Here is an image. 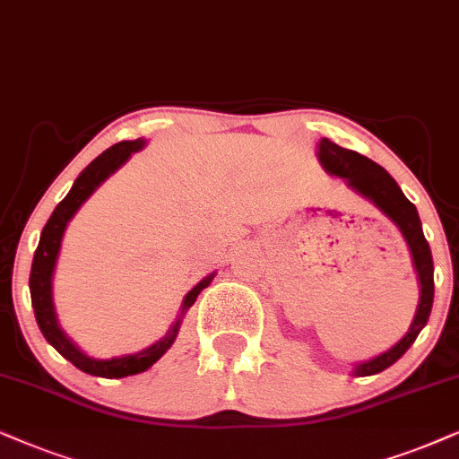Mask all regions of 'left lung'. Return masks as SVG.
I'll list each match as a JSON object with an SVG mask.
<instances>
[{"instance_id": "8db88e82", "label": "left lung", "mask_w": 459, "mask_h": 459, "mask_svg": "<svg viewBox=\"0 0 459 459\" xmlns=\"http://www.w3.org/2000/svg\"><path fill=\"white\" fill-rule=\"evenodd\" d=\"M317 160H320V165L328 176L345 179V184L353 193H358L359 196L373 203L377 210L396 224L403 239L407 241L411 258H413L417 281H420V305H417L409 333L398 343H394L390 350H385L384 353L370 359H364V362H356L351 368L353 377L377 375L387 367H392L398 358H403V353L413 345L417 334L428 324L434 300L432 252L426 237H423L417 207L404 196V193L396 184V179L384 167L377 165V162L367 159V156L353 152V150L336 146L334 142H330L326 137H322L317 142Z\"/></svg>"}]
</instances>
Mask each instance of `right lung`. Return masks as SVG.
Returning <instances> with one entry per match:
<instances>
[{
	"mask_svg": "<svg viewBox=\"0 0 459 459\" xmlns=\"http://www.w3.org/2000/svg\"><path fill=\"white\" fill-rule=\"evenodd\" d=\"M143 146H146V139L143 137L135 139V142L114 143L112 148H108L106 152L97 156V159L92 160L78 178H75L72 190H69L65 199L55 207V212H52V216L44 226L42 235H39L38 249L36 254H33L31 275H29L31 305H33V311H36L38 326L42 330L44 339L48 341V343L55 347L63 358L69 359L75 368L84 370V373L95 375V377H106V379H123V377L143 373V370H148L154 362H159L162 353H167V350L173 345V341H176L184 316H186V311L195 305V300L201 294V290L210 286L213 277H216V271L210 273L207 277H203V280L190 290L186 297H184L176 322L171 324V328L167 330V334L156 341V343L143 347V350L137 353H125V356H116L109 359L91 358L86 356V353L80 350V347L75 345L59 326L55 300H52V277H55L56 258H59L61 241H63V235H65L69 220L75 216V212L82 207V203L89 199V196L95 193V190L100 188L101 184L112 176V173L118 171L120 167L131 159L133 152H139Z\"/></svg>",
	"mask_w": 459,
	"mask_h": 459,
	"instance_id": "right-lung-1",
	"label": "right lung"
}]
</instances>
